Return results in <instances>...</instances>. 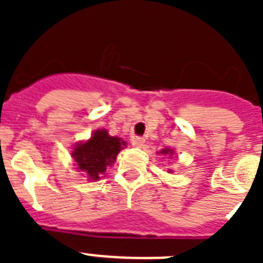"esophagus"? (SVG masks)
I'll return each mask as SVG.
<instances>
[{
  "label": "esophagus",
  "instance_id": "34e87169",
  "mask_svg": "<svg viewBox=\"0 0 263 263\" xmlns=\"http://www.w3.org/2000/svg\"><path fill=\"white\" fill-rule=\"evenodd\" d=\"M132 143H133V146H136V147H143L146 143V139L143 138V137H134Z\"/></svg>",
  "mask_w": 263,
  "mask_h": 263
}]
</instances>
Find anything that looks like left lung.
I'll use <instances>...</instances> for the list:
<instances>
[{
  "instance_id": "1",
  "label": "left lung",
  "mask_w": 263,
  "mask_h": 263,
  "mask_svg": "<svg viewBox=\"0 0 263 263\" xmlns=\"http://www.w3.org/2000/svg\"><path fill=\"white\" fill-rule=\"evenodd\" d=\"M162 154H164V155H171L173 154V150H170V148H163V150H162Z\"/></svg>"
}]
</instances>
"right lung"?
Masks as SVG:
<instances>
[{
  "mask_svg": "<svg viewBox=\"0 0 263 263\" xmlns=\"http://www.w3.org/2000/svg\"><path fill=\"white\" fill-rule=\"evenodd\" d=\"M126 146V142L117 137H110L106 130H97L89 141L75 146L72 157L78 168L90 180H99L106 171V167L115 163L118 153Z\"/></svg>",
  "mask_w": 263,
  "mask_h": 263,
  "instance_id": "add662e5",
  "label": "right lung"
}]
</instances>
